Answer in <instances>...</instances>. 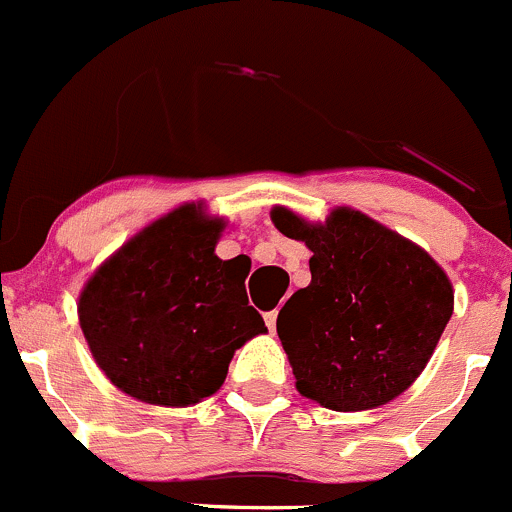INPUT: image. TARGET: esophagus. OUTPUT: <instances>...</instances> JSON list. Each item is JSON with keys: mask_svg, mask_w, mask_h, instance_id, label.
I'll list each match as a JSON object with an SVG mask.
<instances>
[{"mask_svg": "<svg viewBox=\"0 0 512 512\" xmlns=\"http://www.w3.org/2000/svg\"><path fill=\"white\" fill-rule=\"evenodd\" d=\"M276 318H278V311H268L266 313V326H268V331H276Z\"/></svg>", "mask_w": 512, "mask_h": 512, "instance_id": "34e87169", "label": "esophagus"}]
</instances>
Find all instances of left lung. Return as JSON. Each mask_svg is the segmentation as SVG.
Listing matches in <instances>:
<instances>
[{
    "label": "left lung",
    "instance_id": "obj_1",
    "mask_svg": "<svg viewBox=\"0 0 512 512\" xmlns=\"http://www.w3.org/2000/svg\"><path fill=\"white\" fill-rule=\"evenodd\" d=\"M271 219L313 251L311 283L276 321L298 393L333 411H366L401 396L453 313L443 268L351 209H336L323 226L286 209H273Z\"/></svg>",
    "mask_w": 512,
    "mask_h": 512
}]
</instances>
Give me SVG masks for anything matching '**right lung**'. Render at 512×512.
Masks as SVG:
<instances>
[{
  "label": "right lung",
  "instance_id": "right-lung-1",
  "mask_svg": "<svg viewBox=\"0 0 512 512\" xmlns=\"http://www.w3.org/2000/svg\"><path fill=\"white\" fill-rule=\"evenodd\" d=\"M224 224L181 206L131 239L86 283L79 321L116 388L189 406L221 388L236 348L266 331L244 258L214 254Z\"/></svg>",
  "mask_w": 512,
  "mask_h": 512
}]
</instances>
